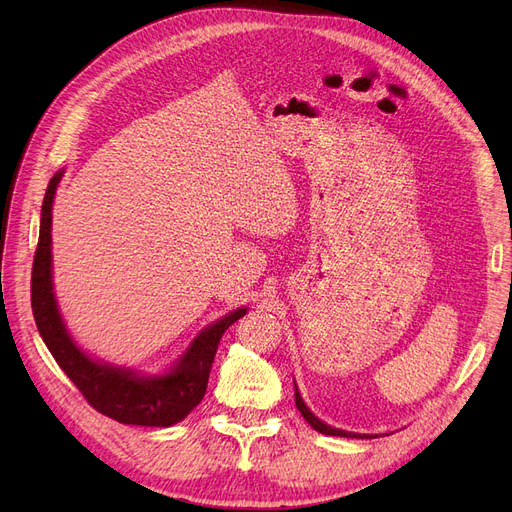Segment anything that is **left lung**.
Here are the masks:
<instances>
[{"mask_svg": "<svg viewBox=\"0 0 512 512\" xmlns=\"http://www.w3.org/2000/svg\"><path fill=\"white\" fill-rule=\"evenodd\" d=\"M294 402H297V409L301 411V415L305 417V421L315 429V432L319 434H326V436H342V438H378V434H355V432H344V429H338V427H332L328 423H324L321 419H317L311 409L305 405V400L299 392V386L294 384Z\"/></svg>", "mask_w": 512, "mask_h": 512, "instance_id": "8db88e82", "label": "left lung"}]
</instances>
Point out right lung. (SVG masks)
Returning a JSON list of instances; mask_svg holds the SVG:
<instances>
[{
	"instance_id": "1",
	"label": "right lung",
	"mask_w": 512,
	"mask_h": 512,
	"mask_svg": "<svg viewBox=\"0 0 512 512\" xmlns=\"http://www.w3.org/2000/svg\"><path fill=\"white\" fill-rule=\"evenodd\" d=\"M62 176L64 170L56 172L47 184L41 207L39 245L33 261L31 305L39 334L53 359L93 409L124 425L170 427L182 421L203 400L218 344L234 321L247 313V307H238L203 328L164 373H143L87 355L66 328L53 292L51 209Z\"/></svg>"
}]
</instances>
